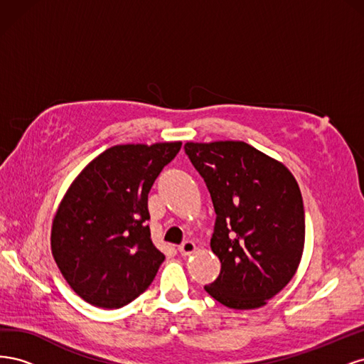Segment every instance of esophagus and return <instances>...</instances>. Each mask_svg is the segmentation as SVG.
Masks as SVG:
<instances>
[{
  "label": "esophagus",
  "instance_id": "obj_1",
  "mask_svg": "<svg viewBox=\"0 0 364 364\" xmlns=\"http://www.w3.org/2000/svg\"><path fill=\"white\" fill-rule=\"evenodd\" d=\"M179 253L182 257H188V255H191V253H194V250H196V245L193 243V241H185V243H182L181 246H179Z\"/></svg>",
  "mask_w": 364,
  "mask_h": 364
}]
</instances>
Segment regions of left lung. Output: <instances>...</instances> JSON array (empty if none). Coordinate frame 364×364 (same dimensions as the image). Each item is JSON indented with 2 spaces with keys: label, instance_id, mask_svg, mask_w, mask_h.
<instances>
[{
  "label": "left lung",
  "instance_id": "obj_1",
  "mask_svg": "<svg viewBox=\"0 0 364 364\" xmlns=\"http://www.w3.org/2000/svg\"><path fill=\"white\" fill-rule=\"evenodd\" d=\"M183 149L215 211L211 249L222 269L205 290L235 310L262 306L301 262L305 213L299 186L282 164L246 142H186Z\"/></svg>",
  "mask_w": 364,
  "mask_h": 364
}]
</instances>
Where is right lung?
Wrapping results in <instances>:
<instances>
[{
  "mask_svg": "<svg viewBox=\"0 0 364 364\" xmlns=\"http://www.w3.org/2000/svg\"><path fill=\"white\" fill-rule=\"evenodd\" d=\"M182 142L103 151L77 176L53 222L51 250L82 299L121 308L144 293L165 259L151 243L149 191Z\"/></svg>",
  "mask_w": 364,
  "mask_h": 364,
  "instance_id": "add662e5",
  "label": "right lung"
}]
</instances>
